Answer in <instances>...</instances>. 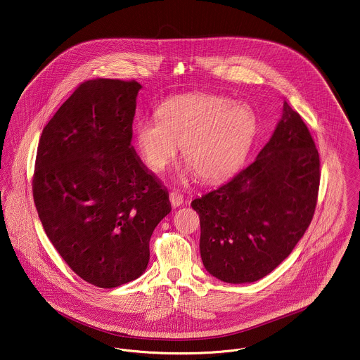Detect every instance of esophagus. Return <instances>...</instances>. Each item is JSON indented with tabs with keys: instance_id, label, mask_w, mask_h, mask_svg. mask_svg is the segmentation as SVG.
Wrapping results in <instances>:
<instances>
[{
	"instance_id": "34e87169",
	"label": "esophagus",
	"mask_w": 360,
	"mask_h": 360,
	"mask_svg": "<svg viewBox=\"0 0 360 360\" xmlns=\"http://www.w3.org/2000/svg\"><path fill=\"white\" fill-rule=\"evenodd\" d=\"M170 202H172V205L174 206V207L182 205V202H184L182 194L178 193V191H172V193H170Z\"/></svg>"
}]
</instances>
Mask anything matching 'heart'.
Here are the masks:
<instances>
[{"label":"heart","instance_id":"obj_1","mask_svg":"<svg viewBox=\"0 0 360 360\" xmlns=\"http://www.w3.org/2000/svg\"><path fill=\"white\" fill-rule=\"evenodd\" d=\"M158 119L135 124V143L146 165L162 172L181 150L197 175L217 182L248 154L257 134L251 108L207 93L176 96L160 103Z\"/></svg>","mask_w":360,"mask_h":360}]
</instances>
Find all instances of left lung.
<instances>
[{
	"instance_id": "left-lung-1",
	"label": "left lung",
	"mask_w": 360,
	"mask_h": 360,
	"mask_svg": "<svg viewBox=\"0 0 360 360\" xmlns=\"http://www.w3.org/2000/svg\"><path fill=\"white\" fill-rule=\"evenodd\" d=\"M319 186V151L301 116L285 101L257 159L191 202L200 216L206 271L226 283L270 274L308 229Z\"/></svg>"
}]
</instances>
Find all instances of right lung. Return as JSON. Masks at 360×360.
I'll return each instance as SVG.
<instances>
[{
	"mask_svg": "<svg viewBox=\"0 0 360 360\" xmlns=\"http://www.w3.org/2000/svg\"><path fill=\"white\" fill-rule=\"evenodd\" d=\"M141 85L97 78L78 86L44 127L34 205L46 235L84 281L103 289L139 278L169 191L137 156L132 122Z\"/></svg>",
	"mask_w": 360,
	"mask_h": 360,
	"instance_id": "obj_1",
	"label": "right lung"
}]
</instances>
